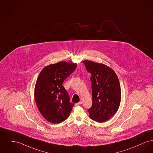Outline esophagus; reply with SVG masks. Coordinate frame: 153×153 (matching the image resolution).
I'll list each match as a JSON object with an SVG mask.
<instances>
[{
	"label": "esophagus",
	"instance_id": "34e87169",
	"mask_svg": "<svg viewBox=\"0 0 153 153\" xmlns=\"http://www.w3.org/2000/svg\"><path fill=\"white\" fill-rule=\"evenodd\" d=\"M81 104H82V102H81V101H80L79 102L76 103L75 104V106H79L81 105Z\"/></svg>",
	"mask_w": 153,
	"mask_h": 153
}]
</instances>
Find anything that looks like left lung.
I'll return each instance as SVG.
<instances>
[{
  "mask_svg": "<svg viewBox=\"0 0 153 153\" xmlns=\"http://www.w3.org/2000/svg\"><path fill=\"white\" fill-rule=\"evenodd\" d=\"M91 74L92 105L88 109L90 117L102 123L117 112L121 102V88L116 73L108 66L88 60L82 62Z\"/></svg>",
  "mask_w": 153,
  "mask_h": 153,
  "instance_id": "obj_1",
  "label": "left lung"
}]
</instances>
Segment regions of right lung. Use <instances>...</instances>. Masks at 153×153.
Listing matches in <instances>:
<instances>
[{
  "label": "right lung",
  "instance_id": "add662e5",
  "mask_svg": "<svg viewBox=\"0 0 153 153\" xmlns=\"http://www.w3.org/2000/svg\"><path fill=\"white\" fill-rule=\"evenodd\" d=\"M77 67L76 63L59 62L45 67L35 88L36 105L48 121L58 124L66 120L74 106L62 84Z\"/></svg>",
  "mask_w": 153,
  "mask_h": 153
}]
</instances>
